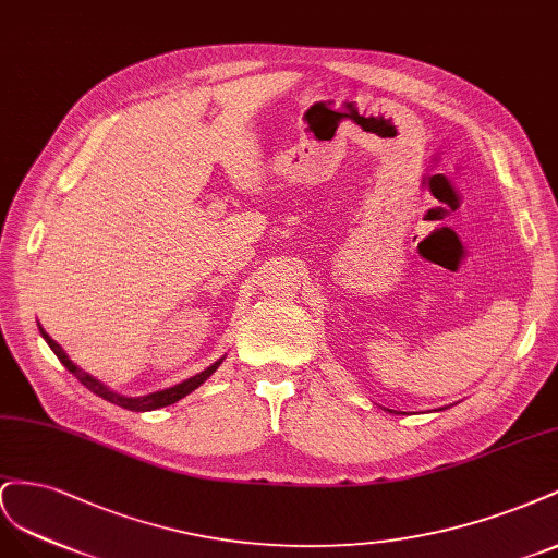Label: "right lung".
Here are the masks:
<instances>
[{
  "instance_id": "right-lung-1",
  "label": "right lung",
  "mask_w": 558,
  "mask_h": 558,
  "mask_svg": "<svg viewBox=\"0 0 558 558\" xmlns=\"http://www.w3.org/2000/svg\"><path fill=\"white\" fill-rule=\"evenodd\" d=\"M39 331H41V337L46 339V343H49L53 353L58 355V360H60L62 364H65V367H68L78 380H82V384H84L90 392L102 397V400H107V402H111V404H119V407H123V409H129V411H151V409H161V407L180 402L182 397H186L189 392H194V390L203 384V380H208V378L215 374V369L221 364V360L215 362L213 367H208L205 372H201V374H196V376H191V378L182 380V384L174 386V388H168V390H161V392H151V395H145V397H123V395H119V392H114V390H109L105 384H100L98 378H93V376L86 374L84 369H78L76 364L68 357L65 350H62V348L49 337V333H46L41 327H39Z\"/></svg>"
}]
</instances>
